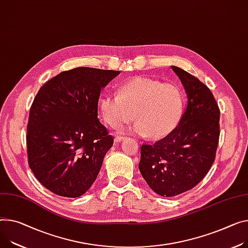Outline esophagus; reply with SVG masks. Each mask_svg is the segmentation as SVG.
<instances>
[{
  "label": "esophagus",
  "instance_id": "obj_1",
  "mask_svg": "<svg viewBox=\"0 0 248 248\" xmlns=\"http://www.w3.org/2000/svg\"><path fill=\"white\" fill-rule=\"evenodd\" d=\"M123 139H124L123 136H117V137L115 138V142H116V143H119V142H121Z\"/></svg>",
  "mask_w": 248,
  "mask_h": 248
}]
</instances>
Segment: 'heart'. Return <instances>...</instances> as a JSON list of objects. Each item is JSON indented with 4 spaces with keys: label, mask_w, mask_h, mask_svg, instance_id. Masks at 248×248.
Here are the masks:
<instances>
[{
    "label": "heart",
    "mask_w": 248,
    "mask_h": 248,
    "mask_svg": "<svg viewBox=\"0 0 248 248\" xmlns=\"http://www.w3.org/2000/svg\"><path fill=\"white\" fill-rule=\"evenodd\" d=\"M183 91L174 83L136 78L123 85L118 95H107L99 103L104 122L117 128L135 117L134 131L150 139H162L179 124L184 112Z\"/></svg>",
    "instance_id": "obj_1"
}]
</instances>
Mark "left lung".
I'll use <instances>...</instances> for the list:
<instances>
[{"label": "left lung", "instance_id": "1", "mask_svg": "<svg viewBox=\"0 0 248 248\" xmlns=\"http://www.w3.org/2000/svg\"><path fill=\"white\" fill-rule=\"evenodd\" d=\"M187 96L178 126L154 145L143 144L139 170L154 192L175 197L196 186L216 159L219 108L212 91L194 75L172 66Z\"/></svg>", "mask_w": 248, "mask_h": 248}]
</instances>
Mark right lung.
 <instances>
[{"label": "right lung", "instance_id": "obj_1", "mask_svg": "<svg viewBox=\"0 0 248 248\" xmlns=\"http://www.w3.org/2000/svg\"><path fill=\"white\" fill-rule=\"evenodd\" d=\"M120 73L78 67L37 92L27 127L29 166L53 194L78 198L96 180L113 137L98 120L100 91Z\"/></svg>", "mask_w": 248, "mask_h": 248}]
</instances>
